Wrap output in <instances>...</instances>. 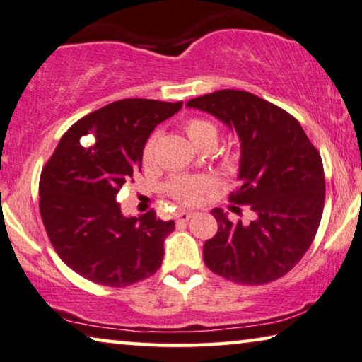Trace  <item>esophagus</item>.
Instances as JSON below:
<instances>
[{
	"mask_svg": "<svg viewBox=\"0 0 362 362\" xmlns=\"http://www.w3.org/2000/svg\"><path fill=\"white\" fill-rule=\"evenodd\" d=\"M193 211H179L175 214V219H177V223H187L188 219L190 218H193Z\"/></svg>",
	"mask_w": 362,
	"mask_h": 362,
	"instance_id": "34e87169",
	"label": "esophagus"
}]
</instances>
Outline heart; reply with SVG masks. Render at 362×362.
<instances>
[{"instance_id":"obj_1","label":"heart","mask_w":362,"mask_h":362,"mask_svg":"<svg viewBox=\"0 0 362 362\" xmlns=\"http://www.w3.org/2000/svg\"><path fill=\"white\" fill-rule=\"evenodd\" d=\"M185 132L190 141L198 148L199 144L208 139H218V128L214 123L204 120V118H190L185 122ZM154 138H151L146 148H144V160H149L153 156ZM209 188V180L206 177H190V175H175L165 183V193L175 202L182 204H197L202 199L203 193Z\"/></svg>"}]
</instances>
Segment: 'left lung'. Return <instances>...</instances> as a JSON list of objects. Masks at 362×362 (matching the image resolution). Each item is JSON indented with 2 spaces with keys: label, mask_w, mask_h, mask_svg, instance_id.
<instances>
[{
  "label": "left lung",
  "mask_w": 362,
  "mask_h": 362,
  "mask_svg": "<svg viewBox=\"0 0 362 362\" xmlns=\"http://www.w3.org/2000/svg\"><path fill=\"white\" fill-rule=\"evenodd\" d=\"M187 107L211 113L237 133L240 185L229 199L252 211L250 223H233L223 209H213L218 233L204 242V265L250 286L284 276L319 229L325 203L320 153L291 113L245 90H216Z\"/></svg>",
  "instance_id": "obj_1"
}]
</instances>
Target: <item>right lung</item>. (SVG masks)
<instances>
[{"instance_id":"1","label":"right lung","mask_w":362,"mask_h":362,"mask_svg":"<svg viewBox=\"0 0 362 362\" xmlns=\"http://www.w3.org/2000/svg\"><path fill=\"white\" fill-rule=\"evenodd\" d=\"M180 109L182 102H112L74 123L43 165L39 208L47 235L58 257L89 281L125 288L160 268L175 223L154 209L125 218L117 193L141 170L153 129ZM88 134L93 144L85 143Z\"/></svg>"}]
</instances>
